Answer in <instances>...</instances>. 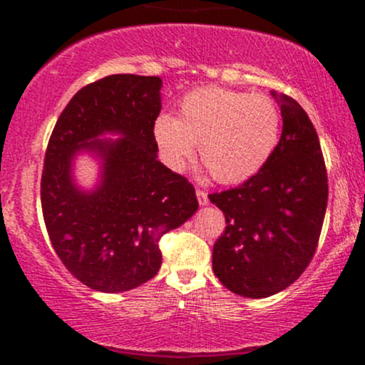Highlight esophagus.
<instances>
[{
    "instance_id": "34e87169",
    "label": "esophagus",
    "mask_w": 365,
    "mask_h": 365,
    "mask_svg": "<svg viewBox=\"0 0 365 365\" xmlns=\"http://www.w3.org/2000/svg\"><path fill=\"white\" fill-rule=\"evenodd\" d=\"M195 195H197V200H199L200 206H207L209 204V199H207V194L204 190H200V188H197L195 190Z\"/></svg>"
}]
</instances>
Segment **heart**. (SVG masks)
Instances as JSON below:
<instances>
[{"label": "heart", "mask_w": 365, "mask_h": 365, "mask_svg": "<svg viewBox=\"0 0 365 365\" xmlns=\"http://www.w3.org/2000/svg\"><path fill=\"white\" fill-rule=\"evenodd\" d=\"M282 113L269 96L247 94L217 86L187 92L178 103L177 118L159 115L153 137L159 156L180 171L199 156L221 183H240L257 175L278 148Z\"/></svg>", "instance_id": "heart-1"}]
</instances>
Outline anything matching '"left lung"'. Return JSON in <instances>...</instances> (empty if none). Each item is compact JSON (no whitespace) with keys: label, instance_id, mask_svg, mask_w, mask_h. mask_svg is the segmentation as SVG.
<instances>
[{"label":"left lung","instance_id":"left-lung-1","mask_svg":"<svg viewBox=\"0 0 365 365\" xmlns=\"http://www.w3.org/2000/svg\"><path fill=\"white\" fill-rule=\"evenodd\" d=\"M271 96L283 118L273 156L240 187L209 195L226 220L212 249V271L247 299L274 295L304 273L328 206V175L312 121L295 99Z\"/></svg>","mask_w":365,"mask_h":365}]
</instances>
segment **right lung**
<instances>
[{
  "label": "right lung",
  "instance_id": "right-lung-1",
  "mask_svg": "<svg viewBox=\"0 0 365 365\" xmlns=\"http://www.w3.org/2000/svg\"><path fill=\"white\" fill-rule=\"evenodd\" d=\"M159 77L110 75L70 99L49 139L41 204L58 257L96 292L140 287L161 267L159 238L199 209L182 175L158 161ZM82 153L100 165L92 187L74 178Z\"/></svg>",
  "mask_w": 365,
  "mask_h": 365
}]
</instances>
